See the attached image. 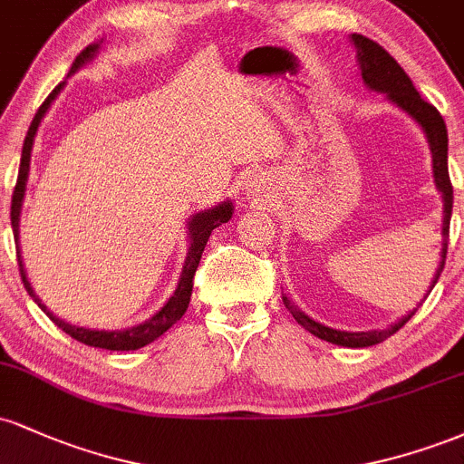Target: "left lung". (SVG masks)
Listing matches in <instances>:
<instances>
[{"label":"left lung","mask_w":464,"mask_h":464,"mask_svg":"<svg viewBox=\"0 0 464 464\" xmlns=\"http://www.w3.org/2000/svg\"><path fill=\"white\" fill-rule=\"evenodd\" d=\"M349 39L351 44H353L355 52H358L355 58H358L362 82H364L371 92L386 93L388 102L395 104L397 109H401L403 113L412 117V120L420 126V130H423L425 140H428L430 152H432L434 185L436 189L440 191V198H443V228H440V236H443V248H440L439 268H436L432 284L428 287V295H430L432 287L436 285V281H439L440 273H443L445 255H447V237H450L451 205H454V189H451L450 172H447V126L439 111L420 98V93L414 89L412 80H410L408 73L403 72L401 65L388 54L384 47L375 44V41L366 39V36L362 34H351ZM284 303L287 310H290L292 316L296 318V323L303 324L310 334L318 335V338L327 340V343L332 344H338V347L362 349V347H372V344L377 343H384L386 338H391L392 334L399 332V329H401L403 324L414 316V312H417V307L423 301H420L412 312H408L406 316H401L397 323H392L388 329H371V332H344V329L327 327V324L314 321V318L307 316V314L299 310L295 303H290L287 296H284Z\"/></svg>","instance_id":"1"}]
</instances>
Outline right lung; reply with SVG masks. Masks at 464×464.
I'll list each match as a JSON object with an SVG mask.
<instances>
[{"label":"right lung","mask_w":464,"mask_h":464,"mask_svg":"<svg viewBox=\"0 0 464 464\" xmlns=\"http://www.w3.org/2000/svg\"><path fill=\"white\" fill-rule=\"evenodd\" d=\"M102 41L92 44L80 52L76 61H73L72 69H69V76H72V73H76L80 67H84L87 63H92L93 58L98 56L100 47H102ZM65 84H67V80H63L54 92L47 95L45 102L39 106V111H36L34 120H32V124L28 129V135H25L24 150H21L19 177H17V185H14L13 207H10V225H13L14 242H17V262H19V270H21V281H24L25 290H28V295L34 299L36 305H39L41 310L50 316V321L54 323L56 327H61L67 335H72L73 340H78V343H82V344H89V347H98V349L135 351V349H141V347H146V344L154 343L159 335H163L174 323L180 321V316H183L185 310H188V305H189L191 287H194L191 281H194L196 268H198V264H200V255H202V250H205L207 239H209L211 231H214L216 227L225 225V222L231 220L233 209H236V207H233L231 200H225V202H220V205L211 207V209L198 211V214H194L189 218L188 220V239H189L188 257H185L183 270H180V279L177 284V290H174V295L163 303L161 310H159L157 314H152L148 321H143L140 324H132V327H129V329H113V332H111V329H92V327H80V324H72V323H67L65 318L56 316L54 312L47 310V305L39 299V296H36L34 287H32V284L28 281V275H25L24 257H21V248H19V220H21V207H24V198H25V185H28V177H30V159H32V146H34L36 130H39L41 120H44L47 111H50L52 102L58 98V93L63 92V87H65Z\"/></svg>","instance_id":"right-lung-1"}]
</instances>
